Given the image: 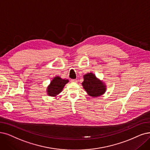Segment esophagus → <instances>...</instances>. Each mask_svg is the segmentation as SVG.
<instances>
[{
  "label": "esophagus",
  "instance_id": "obj_1",
  "mask_svg": "<svg viewBox=\"0 0 150 150\" xmlns=\"http://www.w3.org/2000/svg\"><path fill=\"white\" fill-rule=\"evenodd\" d=\"M71 82H77V80H76V79H71Z\"/></svg>",
  "mask_w": 150,
  "mask_h": 150
}]
</instances>
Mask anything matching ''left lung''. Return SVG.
<instances>
[{
	"mask_svg": "<svg viewBox=\"0 0 150 150\" xmlns=\"http://www.w3.org/2000/svg\"><path fill=\"white\" fill-rule=\"evenodd\" d=\"M82 85L87 93L91 97H98L103 95L106 91V86L103 82L98 79L91 73L83 76V81Z\"/></svg>",
	"mask_w": 150,
	"mask_h": 150,
	"instance_id": "1",
	"label": "left lung"
}]
</instances>
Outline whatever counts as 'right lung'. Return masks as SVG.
Wrapping results in <instances>:
<instances>
[{
	"label": "right lung",
	"mask_w": 150,
	"mask_h": 150,
	"mask_svg": "<svg viewBox=\"0 0 150 150\" xmlns=\"http://www.w3.org/2000/svg\"><path fill=\"white\" fill-rule=\"evenodd\" d=\"M69 82L68 79H63L59 76H57L51 81L50 84L47 88V93L50 96L54 97L60 93L66 83Z\"/></svg>",
	"instance_id": "right-lung-1"
}]
</instances>
